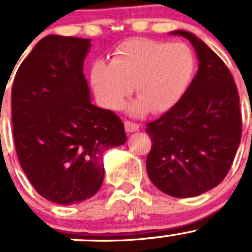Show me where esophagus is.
I'll use <instances>...</instances> for the list:
<instances>
[{"label": "esophagus", "mask_w": 252, "mask_h": 252, "mask_svg": "<svg viewBox=\"0 0 252 252\" xmlns=\"http://www.w3.org/2000/svg\"><path fill=\"white\" fill-rule=\"evenodd\" d=\"M124 126H126V133H134V131H137L139 129V126L137 123H131L129 121L124 122Z\"/></svg>", "instance_id": "esophagus-1"}]
</instances>
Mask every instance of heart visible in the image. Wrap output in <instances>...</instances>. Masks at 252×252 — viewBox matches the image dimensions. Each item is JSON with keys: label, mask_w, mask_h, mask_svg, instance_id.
Wrapping results in <instances>:
<instances>
[{"label": "heart", "mask_w": 252, "mask_h": 252, "mask_svg": "<svg viewBox=\"0 0 252 252\" xmlns=\"http://www.w3.org/2000/svg\"><path fill=\"white\" fill-rule=\"evenodd\" d=\"M194 72V53L187 44L134 38L115 48L110 63H94L91 79L100 104L112 110L123 107L134 86L139 98L129 112L138 115L171 109L187 92Z\"/></svg>", "instance_id": "obj_1"}]
</instances>
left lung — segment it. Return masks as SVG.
Segmentation results:
<instances>
[{"instance_id":"8db88e82","label":"left lung","mask_w":252,"mask_h":252,"mask_svg":"<svg viewBox=\"0 0 252 252\" xmlns=\"http://www.w3.org/2000/svg\"><path fill=\"white\" fill-rule=\"evenodd\" d=\"M199 61L182 99L145 129L153 140L147 158L149 179L174 197H192L224 180L241 139L239 93L222 60L188 31Z\"/></svg>"}]
</instances>
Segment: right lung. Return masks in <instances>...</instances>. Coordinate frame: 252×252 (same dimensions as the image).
Listing matches in <instances>:
<instances>
[{"instance_id": "add662e5", "label": "right lung", "mask_w": 252, "mask_h": 252, "mask_svg": "<svg viewBox=\"0 0 252 252\" xmlns=\"http://www.w3.org/2000/svg\"><path fill=\"white\" fill-rule=\"evenodd\" d=\"M91 39L49 34L21 63L12 87L16 152L44 199L72 205L104 179L103 155L126 140L113 112L91 102L83 62Z\"/></svg>"}]
</instances>
